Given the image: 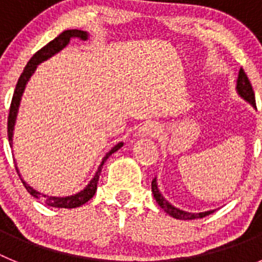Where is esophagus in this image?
Masks as SVG:
<instances>
[{"label": "esophagus", "mask_w": 262, "mask_h": 262, "mask_svg": "<svg viewBox=\"0 0 262 262\" xmlns=\"http://www.w3.org/2000/svg\"><path fill=\"white\" fill-rule=\"evenodd\" d=\"M159 134V128H157L156 124L154 122H147V123L143 124L138 131V136L140 138H148V136H155Z\"/></svg>", "instance_id": "1"}]
</instances>
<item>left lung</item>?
Returning <instances> with one entry per match:
<instances>
[{"label": "left lung", "instance_id": "left-lung-1", "mask_svg": "<svg viewBox=\"0 0 262 262\" xmlns=\"http://www.w3.org/2000/svg\"><path fill=\"white\" fill-rule=\"evenodd\" d=\"M236 90H237V94H239L242 98H244L247 102L251 103L254 108H256V101H254V92L252 89V85L249 82L248 77L245 75L244 69H240L239 76H237V81H236ZM152 193H154L155 200L159 203V206L166 214H169L170 216L176 217V219H180V221H193V219H200V217H205L207 215L212 214L214 210H210V211L205 212H187L184 210H180L177 207H174L173 205L168 202L163 196V194L160 193L159 187H157V180L154 178L152 180Z\"/></svg>", "mask_w": 262, "mask_h": 262}]
</instances>
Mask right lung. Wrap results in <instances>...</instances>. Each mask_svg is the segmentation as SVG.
Listing matches in <instances>:
<instances>
[{"label":"right lung","mask_w":262,"mask_h":262,"mask_svg":"<svg viewBox=\"0 0 262 262\" xmlns=\"http://www.w3.org/2000/svg\"><path fill=\"white\" fill-rule=\"evenodd\" d=\"M72 38H78L82 39V40H86L88 39V32L86 31H81V30H66L62 31L59 36L51 40L48 45H46L45 47L40 48L38 52L34 55V56L30 59V61L27 62V66L23 69L22 75H20L19 80L17 82V86H15V90H14L13 99H11V105H10V111H9V117H8V136H9V143H10V147H13V131L14 126H15V119H17L18 114V107H19L20 98H22V94L25 92V88H26V84L29 82L30 77L32 76V73L35 72L36 67L40 64V62L46 61L50 57H52L55 53L60 52L64 47H67ZM123 147V143H118L115 147L111 148V151H108L106 154V156L102 159V163L99 164L98 169H97L96 174L94 177L90 180V182L88 184V186L85 187L84 190L78 191L77 194H73V195L68 196H48L46 194H41L39 191H36L35 189H32L30 185H27L26 182H22L26 187V190L31 194L34 198H43L45 200V203L47 206H51V207H57V209H75V207H80L84 203H86L88 201L92 200L94 195V193L97 191V184H98L99 174H101V170H102V166L105 164L106 160L108 159V156L117 152L119 148ZM18 172V168H17ZM18 176L20 177L19 172H18Z\"/></svg>","instance_id":"obj_1"}]
</instances>
